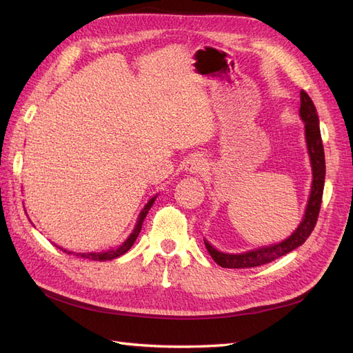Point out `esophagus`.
<instances>
[{"label":"esophagus","mask_w":353,"mask_h":353,"mask_svg":"<svg viewBox=\"0 0 353 353\" xmlns=\"http://www.w3.org/2000/svg\"><path fill=\"white\" fill-rule=\"evenodd\" d=\"M205 166H206V161L202 156H193L192 159L187 160L185 170L196 175V174H201V172L205 169Z\"/></svg>","instance_id":"obj_1"}]
</instances>
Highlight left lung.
Returning a JSON list of instances; mask_svg holds the SVG:
<instances>
[{"instance_id":"obj_1","label":"left lung","mask_w":353,"mask_h":353,"mask_svg":"<svg viewBox=\"0 0 353 353\" xmlns=\"http://www.w3.org/2000/svg\"><path fill=\"white\" fill-rule=\"evenodd\" d=\"M299 115L305 123V139L308 154H310L312 160V169H313V184H312V193L308 205L305 210V216L301 221L299 228L292 234L288 239L274 244L270 247H262L259 250L247 252L241 254H228L216 250L210 243L205 241V247L214 262L219 263L223 268H253V266H261L268 262L279 259V257L290 253L295 250L296 247L305 243V239L310 236L313 232L317 217H319L322 196H323V185H325V152H323V143L319 128V118L316 114V108L313 105V100L310 96L303 90L301 91V108Z\"/></svg>"}]
</instances>
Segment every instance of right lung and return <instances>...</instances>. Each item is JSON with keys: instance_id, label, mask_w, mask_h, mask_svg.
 <instances>
[{"instance_id": "1", "label": "right lung", "mask_w": 353, "mask_h": 353, "mask_svg": "<svg viewBox=\"0 0 353 353\" xmlns=\"http://www.w3.org/2000/svg\"><path fill=\"white\" fill-rule=\"evenodd\" d=\"M154 201H156V197H152V199L147 205H145V208L142 210L139 219H137V225H136L134 230L132 232V235L127 238V241L123 245H119L118 248H115V250H108V252H100V253H73V254L77 256V257H83V259H90V261H112V259H115V257L127 253L128 250H130V247L133 245V243L136 241L137 235H139V232L142 229V223H143L145 217H147V214L152 206ZM61 250H63V248H61ZM63 252L67 253V254H72V252H67V250H63Z\"/></svg>"}]
</instances>
